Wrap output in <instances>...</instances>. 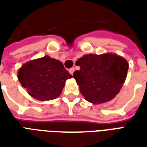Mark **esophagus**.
<instances>
[{
	"instance_id": "1",
	"label": "esophagus",
	"mask_w": 147,
	"mask_h": 147,
	"mask_svg": "<svg viewBox=\"0 0 147 147\" xmlns=\"http://www.w3.org/2000/svg\"><path fill=\"white\" fill-rule=\"evenodd\" d=\"M69 71V73H70L71 75H73L74 71H75V68L71 67V68H70V69H69V71Z\"/></svg>"
}]
</instances>
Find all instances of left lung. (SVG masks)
I'll list each match as a JSON object with an SVG mask.
<instances>
[{
	"instance_id": "left-lung-1",
	"label": "left lung",
	"mask_w": 147,
	"mask_h": 147,
	"mask_svg": "<svg viewBox=\"0 0 147 147\" xmlns=\"http://www.w3.org/2000/svg\"><path fill=\"white\" fill-rule=\"evenodd\" d=\"M73 77L86 101L101 104L113 99L125 82L128 63L114 53L84 55L76 63Z\"/></svg>"
}]
</instances>
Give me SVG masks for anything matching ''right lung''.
<instances>
[{
  "label": "right lung",
  "instance_id": "add662e5",
  "mask_svg": "<svg viewBox=\"0 0 147 147\" xmlns=\"http://www.w3.org/2000/svg\"><path fill=\"white\" fill-rule=\"evenodd\" d=\"M71 77L61 61L49 56L27 62L18 71L21 85L31 97L38 101L57 98L66 80Z\"/></svg>",
  "mask_w": 147,
  "mask_h": 147
}]
</instances>
